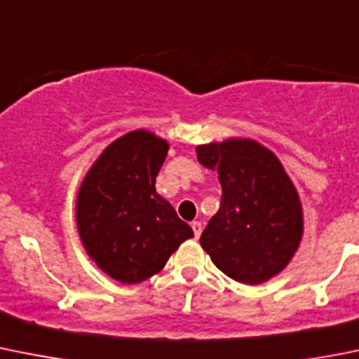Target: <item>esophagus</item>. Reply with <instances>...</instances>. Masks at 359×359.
<instances>
[{
	"label": "esophagus",
	"instance_id": "1",
	"mask_svg": "<svg viewBox=\"0 0 359 359\" xmlns=\"http://www.w3.org/2000/svg\"><path fill=\"white\" fill-rule=\"evenodd\" d=\"M191 229H193V232H195L196 239L202 236V223H200V221H193V223H191Z\"/></svg>",
	"mask_w": 359,
	"mask_h": 359
}]
</instances>
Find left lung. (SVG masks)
I'll use <instances>...</instances> for the list:
<instances>
[{"mask_svg": "<svg viewBox=\"0 0 359 359\" xmlns=\"http://www.w3.org/2000/svg\"><path fill=\"white\" fill-rule=\"evenodd\" d=\"M200 164L217 172L221 207L200 237L219 271L259 285L289 266L303 239V205L283 164L262 143L229 138L196 147Z\"/></svg>", "mask_w": 359, "mask_h": 359, "instance_id": "obj_1", "label": "left lung"}]
</instances>
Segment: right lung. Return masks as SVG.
<instances>
[{
  "mask_svg": "<svg viewBox=\"0 0 359 359\" xmlns=\"http://www.w3.org/2000/svg\"><path fill=\"white\" fill-rule=\"evenodd\" d=\"M168 142L147 129L123 134L90 166L76 196V226L86 255L120 283L159 273L195 236L156 191Z\"/></svg>",
  "mask_w": 359,
  "mask_h": 359,
  "instance_id": "obj_1",
  "label": "right lung"
}]
</instances>
